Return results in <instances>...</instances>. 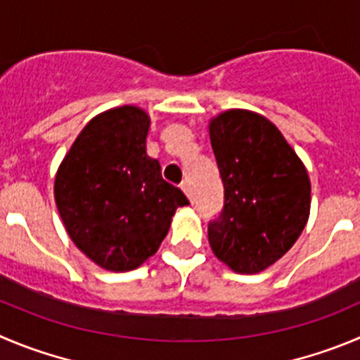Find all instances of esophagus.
<instances>
[{"label": "esophagus", "mask_w": 360, "mask_h": 360, "mask_svg": "<svg viewBox=\"0 0 360 360\" xmlns=\"http://www.w3.org/2000/svg\"><path fill=\"white\" fill-rule=\"evenodd\" d=\"M181 190H183L184 193H186L188 199L191 200V197H193V195H191V186H190V183H188V181H184V183L181 184Z\"/></svg>", "instance_id": "34e87169"}]
</instances>
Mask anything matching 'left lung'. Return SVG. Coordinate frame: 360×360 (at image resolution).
Listing matches in <instances>:
<instances>
[{"label":"left lung","mask_w":360,"mask_h":360,"mask_svg":"<svg viewBox=\"0 0 360 360\" xmlns=\"http://www.w3.org/2000/svg\"><path fill=\"white\" fill-rule=\"evenodd\" d=\"M224 210L207 224L214 256L238 274H259L304 231L311 181L300 158L263 115L227 110L210 122Z\"/></svg>","instance_id":"8db88e82"}]
</instances>
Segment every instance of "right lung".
<instances>
[{
  "mask_svg": "<svg viewBox=\"0 0 360 360\" xmlns=\"http://www.w3.org/2000/svg\"><path fill=\"white\" fill-rule=\"evenodd\" d=\"M150 119L119 106L94 117L63 158L55 200L67 234L89 259L110 271H129L154 256L177 207L179 188L161 177L147 156Z\"/></svg>",
  "mask_w": 360,
  "mask_h": 360,
  "instance_id": "add662e5",
  "label": "right lung"
}]
</instances>
